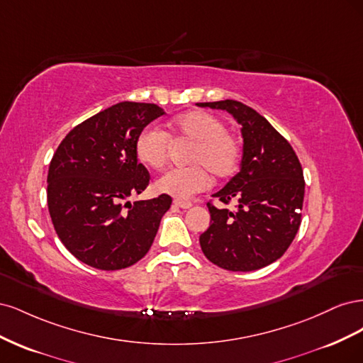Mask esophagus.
Wrapping results in <instances>:
<instances>
[{
	"label": "esophagus",
	"mask_w": 363,
	"mask_h": 363,
	"mask_svg": "<svg viewBox=\"0 0 363 363\" xmlns=\"http://www.w3.org/2000/svg\"><path fill=\"white\" fill-rule=\"evenodd\" d=\"M174 206H175V207H180V208H189V207H192V203H191V201L174 200Z\"/></svg>",
	"instance_id": "esophagus-1"
}]
</instances>
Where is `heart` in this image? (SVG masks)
Masks as SVG:
<instances>
[{
	"label": "heart",
	"instance_id": "b5f03b06",
	"mask_svg": "<svg viewBox=\"0 0 363 363\" xmlns=\"http://www.w3.org/2000/svg\"><path fill=\"white\" fill-rule=\"evenodd\" d=\"M169 136L192 142L188 168H172L156 180V189L174 199L186 200L211 186L212 175L228 179L238 171L242 147L236 135L225 130L218 116L204 111L186 112L169 124ZM138 159L150 168L159 169L167 163L171 151L168 135L155 125L139 131L135 142Z\"/></svg>",
	"mask_w": 363,
	"mask_h": 363
}]
</instances>
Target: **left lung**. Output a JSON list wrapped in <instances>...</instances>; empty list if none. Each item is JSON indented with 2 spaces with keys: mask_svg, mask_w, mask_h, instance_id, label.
<instances>
[{
  "mask_svg": "<svg viewBox=\"0 0 363 363\" xmlns=\"http://www.w3.org/2000/svg\"><path fill=\"white\" fill-rule=\"evenodd\" d=\"M227 111L244 138L240 171L212 196L235 211L207 203L211 225L200 236L204 256L227 271H256L280 259L301 224L304 177L289 142L268 121L235 100L196 103Z\"/></svg>",
  "mask_w": 363,
  "mask_h": 363,
  "instance_id": "1",
  "label": "left lung"
}]
</instances>
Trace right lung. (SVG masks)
Listing matches in <instances>:
<instances>
[{
	"mask_svg": "<svg viewBox=\"0 0 363 363\" xmlns=\"http://www.w3.org/2000/svg\"><path fill=\"white\" fill-rule=\"evenodd\" d=\"M162 115L156 104L118 103L74 127L54 152L47 179L50 216L62 244L86 265L123 269L152 245L171 196L123 201L150 183L135 142Z\"/></svg>",
	"mask_w": 363,
	"mask_h": 363,
	"instance_id": "1",
	"label": "right lung"
}]
</instances>
